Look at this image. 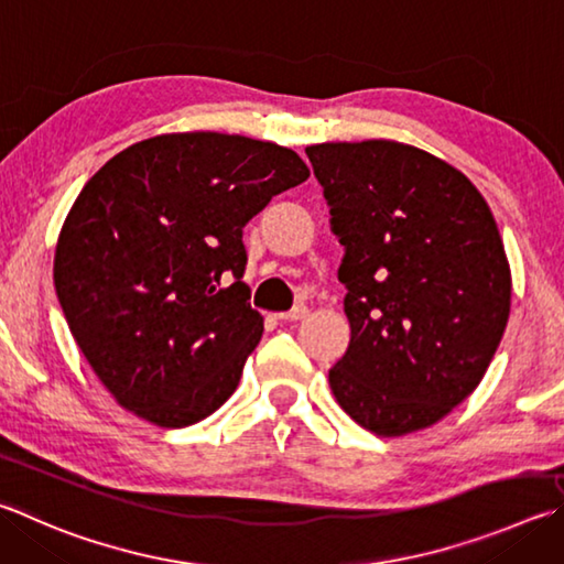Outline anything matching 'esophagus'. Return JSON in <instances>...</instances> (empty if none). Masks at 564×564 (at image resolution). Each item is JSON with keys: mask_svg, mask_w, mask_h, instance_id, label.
Wrapping results in <instances>:
<instances>
[{"mask_svg": "<svg viewBox=\"0 0 564 564\" xmlns=\"http://www.w3.org/2000/svg\"><path fill=\"white\" fill-rule=\"evenodd\" d=\"M305 315H308V308H305V305H295L293 311H289V313H279L275 317H279L281 323H299V321H303Z\"/></svg>", "mask_w": 564, "mask_h": 564, "instance_id": "1", "label": "esophagus"}]
</instances>
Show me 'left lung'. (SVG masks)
I'll list each match as a JSON object with an SVG mask.
<instances>
[{
	"label": "left lung",
	"instance_id": "obj_1",
	"mask_svg": "<svg viewBox=\"0 0 564 564\" xmlns=\"http://www.w3.org/2000/svg\"><path fill=\"white\" fill-rule=\"evenodd\" d=\"M345 247L350 345L327 375L377 436L444 419L484 380L510 315V265L486 199L448 162L394 140L305 148Z\"/></svg>",
	"mask_w": 564,
	"mask_h": 564
}]
</instances>
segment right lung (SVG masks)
Returning <instances> with one entry per match:
<instances>
[{"mask_svg": "<svg viewBox=\"0 0 564 564\" xmlns=\"http://www.w3.org/2000/svg\"><path fill=\"white\" fill-rule=\"evenodd\" d=\"M311 177L293 150L221 132L135 142L80 189L54 285L70 335L120 406L182 429L234 394L263 317L243 227Z\"/></svg>", "mask_w": 564, "mask_h": 564, "instance_id": "1", "label": "right lung"}]
</instances>
